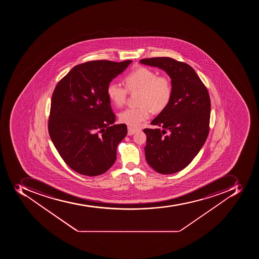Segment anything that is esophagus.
Listing matches in <instances>:
<instances>
[{"instance_id": "34e87169", "label": "esophagus", "mask_w": 259, "mask_h": 259, "mask_svg": "<svg viewBox=\"0 0 259 259\" xmlns=\"http://www.w3.org/2000/svg\"><path fill=\"white\" fill-rule=\"evenodd\" d=\"M139 131V130H136V128H133L131 127H128V135H135V133Z\"/></svg>"}]
</instances>
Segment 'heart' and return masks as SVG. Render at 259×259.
<instances>
[{
    "label": "heart",
    "instance_id": "heart-1",
    "mask_svg": "<svg viewBox=\"0 0 259 259\" xmlns=\"http://www.w3.org/2000/svg\"><path fill=\"white\" fill-rule=\"evenodd\" d=\"M124 87L110 82L107 87L108 99L115 106H124L128 92H140L139 104L140 107L128 108L119 115L123 124L132 128L140 126L142 123L154 113H159L168 106L174 95V85L167 76L158 75L149 68H136L124 78Z\"/></svg>",
    "mask_w": 259,
    "mask_h": 259
}]
</instances>
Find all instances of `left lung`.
I'll use <instances>...</instances> for the list:
<instances>
[{
  "mask_svg": "<svg viewBox=\"0 0 259 259\" xmlns=\"http://www.w3.org/2000/svg\"><path fill=\"white\" fill-rule=\"evenodd\" d=\"M144 65L163 69L171 77V102L144 128L145 155L148 164L161 174L182 171L198 155L210 130V100L207 88L194 69L171 57L140 60Z\"/></svg>",
  "mask_w": 259,
  "mask_h": 259,
  "instance_id": "obj_1",
  "label": "left lung"
}]
</instances>
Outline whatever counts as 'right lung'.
<instances>
[{
	"instance_id": "1",
	"label": "right lung",
	"mask_w": 259,
	"mask_h": 259,
	"mask_svg": "<svg viewBox=\"0 0 259 259\" xmlns=\"http://www.w3.org/2000/svg\"><path fill=\"white\" fill-rule=\"evenodd\" d=\"M131 60H100L76 65L56 85L49 117V136L65 163L77 174H103L116 159L126 124H113L107 87Z\"/></svg>"
}]
</instances>
